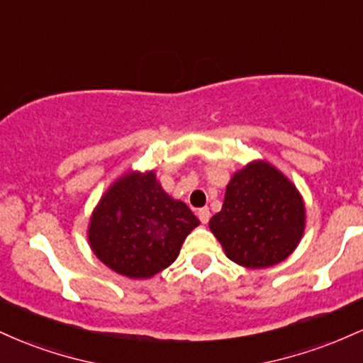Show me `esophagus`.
Masks as SVG:
<instances>
[{"label":"esophagus","instance_id":"esophagus-1","mask_svg":"<svg viewBox=\"0 0 363 363\" xmlns=\"http://www.w3.org/2000/svg\"><path fill=\"white\" fill-rule=\"evenodd\" d=\"M198 218L201 220V223H208V220H210V210L208 208H201V210H198Z\"/></svg>","mask_w":363,"mask_h":363}]
</instances>
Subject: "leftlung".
Returning <instances> with one entry per match:
<instances>
[{"label":"left lung","mask_w":363,"mask_h":363,"mask_svg":"<svg viewBox=\"0 0 363 363\" xmlns=\"http://www.w3.org/2000/svg\"><path fill=\"white\" fill-rule=\"evenodd\" d=\"M210 230L230 261L261 269L285 261L306 230V203L281 170L252 160L232 176Z\"/></svg>","instance_id":"1"}]
</instances>
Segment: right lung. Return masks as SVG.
I'll use <instances>...</instances> for the list:
<instances>
[{
	"instance_id": "1",
	"label": "right lung",
	"mask_w": 363,
	"mask_h": 363,
	"mask_svg": "<svg viewBox=\"0 0 363 363\" xmlns=\"http://www.w3.org/2000/svg\"><path fill=\"white\" fill-rule=\"evenodd\" d=\"M198 225L186 203L165 193L155 170H131L102 194L86 237L107 268L145 280L177 259L186 237Z\"/></svg>"
}]
</instances>
